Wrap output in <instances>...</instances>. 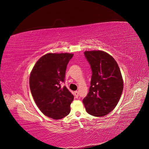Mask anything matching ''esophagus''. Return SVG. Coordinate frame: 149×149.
<instances>
[{"instance_id": "34e87169", "label": "esophagus", "mask_w": 149, "mask_h": 149, "mask_svg": "<svg viewBox=\"0 0 149 149\" xmlns=\"http://www.w3.org/2000/svg\"><path fill=\"white\" fill-rule=\"evenodd\" d=\"M74 96L76 98L78 97V96H79V93H78V91H74Z\"/></svg>"}]
</instances>
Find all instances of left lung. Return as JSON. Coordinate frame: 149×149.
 Masks as SVG:
<instances>
[{
    "mask_svg": "<svg viewBox=\"0 0 149 149\" xmlns=\"http://www.w3.org/2000/svg\"><path fill=\"white\" fill-rule=\"evenodd\" d=\"M92 70L89 93L83 100L88 113L102 117L113 110L123 90L119 66L109 54L102 51L84 53Z\"/></svg>",
    "mask_w": 149,
    "mask_h": 149,
    "instance_id": "obj_1",
    "label": "left lung"
}]
</instances>
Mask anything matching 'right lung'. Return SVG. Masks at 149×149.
Listing matches in <instances>:
<instances>
[{"instance_id":"1","label":"right lung","mask_w":149,"mask_h":149,"mask_svg":"<svg viewBox=\"0 0 149 149\" xmlns=\"http://www.w3.org/2000/svg\"><path fill=\"white\" fill-rule=\"evenodd\" d=\"M73 56L70 53H48L36 63L30 76V88L40 110L53 119L68 115L74 96L65 86L66 70Z\"/></svg>"}]
</instances>
